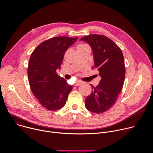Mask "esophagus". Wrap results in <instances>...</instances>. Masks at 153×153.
Returning a JSON list of instances; mask_svg holds the SVG:
<instances>
[{
	"instance_id": "obj_1",
	"label": "esophagus",
	"mask_w": 153,
	"mask_h": 153,
	"mask_svg": "<svg viewBox=\"0 0 153 153\" xmlns=\"http://www.w3.org/2000/svg\"><path fill=\"white\" fill-rule=\"evenodd\" d=\"M82 83V82H81L80 80H77V81H76V82H75V84H74V85H75V86H79V85H80Z\"/></svg>"
}]
</instances>
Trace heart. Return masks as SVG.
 Returning a JSON list of instances; mask_svg holds the SVG:
<instances>
[{
  "instance_id": "b5f03b06",
  "label": "heart",
  "mask_w": 153,
  "mask_h": 153,
  "mask_svg": "<svg viewBox=\"0 0 153 153\" xmlns=\"http://www.w3.org/2000/svg\"><path fill=\"white\" fill-rule=\"evenodd\" d=\"M87 46H88V45H86V44H80V45H78L77 48H82V47H87Z\"/></svg>"
}]
</instances>
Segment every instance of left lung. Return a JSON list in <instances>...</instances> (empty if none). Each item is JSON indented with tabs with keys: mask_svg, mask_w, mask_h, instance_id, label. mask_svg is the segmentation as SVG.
Instances as JSON below:
<instances>
[{
	"mask_svg": "<svg viewBox=\"0 0 153 153\" xmlns=\"http://www.w3.org/2000/svg\"><path fill=\"white\" fill-rule=\"evenodd\" d=\"M80 40L90 44L93 50L95 67L101 79L86 99V108L100 114L111 108L123 88L126 75L124 58L121 49L108 37L99 34L82 37Z\"/></svg>",
	"mask_w": 153,
	"mask_h": 153,
	"instance_id": "left-lung-1",
	"label": "left lung"
}]
</instances>
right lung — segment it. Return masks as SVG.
<instances>
[{
  "instance_id": "obj_1",
  "label": "right lung",
  "mask_w": 153,
  "mask_h": 153,
  "mask_svg": "<svg viewBox=\"0 0 153 153\" xmlns=\"http://www.w3.org/2000/svg\"><path fill=\"white\" fill-rule=\"evenodd\" d=\"M77 39L54 37L39 44L30 55L27 67L30 90L41 105L50 111L63 108L73 89L56 71L60 68L67 49Z\"/></svg>"
}]
</instances>
